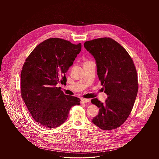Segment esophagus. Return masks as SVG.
<instances>
[{
	"label": "esophagus",
	"mask_w": 159,
	"mask_h": 159,
	"mask_svg": "<svg viewBox=\"0 0 159 159\" xmlns=\"http://www.w3.org/2000/svg\"><path fill=\"white\" fill-rule=\"evenodd\" d=\"M81 102L82 103H88L89 102H90V99H81Z\"/></svg>",
	"instance_id": "1"
}]
</instances>
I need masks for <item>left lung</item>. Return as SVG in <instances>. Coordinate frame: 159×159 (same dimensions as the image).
<instances>
[{
  "mask_svg": "<svg viewBox=\"0 0 159 159\" xmlns=\"http://www.w3.org/2000/svg\"><path fill=\"white\" fill-rule=\"evenodd\" d=\"M84 47L96 61L99 79L108 95L105 102L97 98L91 100L99 108L92 121L104 130L117 128L128 119L138 93L133 60L126 49L111 38L87 41Z\"/></svg>",
  "mask_w": 159,
  "mask_h": 159,
  "instance_id": "obj_1",
  "label": "left lung"
}]
</instances>
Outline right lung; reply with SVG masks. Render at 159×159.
<instances>
[{
  "instance_id": "obj_1",
  "label": "right lung",
  "mask_w": 159,
  "mask_h": 159,
  "mask_svg": "<svg viewBox=\"0 0 159 159\" xmlns=\"http://www.w3.org/2000/svg\"><path fill=\"white\" fill-rule=\"evenodd\" d=\"M82 49L60 38L38 45L27 58L21 73V93L33 118L45 128H55L67 120L70 108L80 99L57 88L66 84V73Z\"/></svg>"
}]
</instances>
